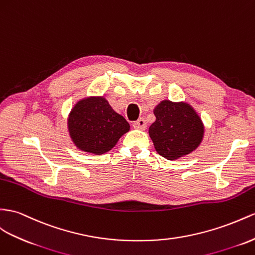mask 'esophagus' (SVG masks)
<instances>
[{
    "label": "esophagus",
    "instance_id": "34e87169",
    "mask_svg": "<svg viewBox=\"0 0 255 255\" xmlns=\"http://www.w3.org/2000/svg\"><path fill=\"white\" fill-rule=\"evenodd\" d=\"M133 127L134 128H136V129H141V130H144L145 128H146V122H145V120L144 119H139L138 121H135L133 124Z\"/></svg>",
    "mask_w": 255,
    "mask_h": 255
}]
</instances>
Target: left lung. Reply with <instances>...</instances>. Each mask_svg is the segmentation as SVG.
<instances>
[{
  "instance_id": "1",
  "label": "left lung",
  "mask_w": 255,
  "mask_h": 255,
  "mask_svg": "<svg viewBox=\"0 0 255 255\" xmlns=\"http://www.w3.org/2000/svg\"><path fill=\"white\" fill-rule=\"evenodd\" d=\"M154 114L156 121L149 126L148 133L162 157L179 159L199 146L205 127L190 104L164 100L154 109Z\"/></svg>"
}]
</instances>
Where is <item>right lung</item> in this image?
<instances>
[{
  "mask_svg": "<svg viewBox=\"0 0 255 255\" xmlns=\"http://www.w3.org/2000/svg\"><path fill=\"white\" fill-rule=\"evenodd\" d=\"M68 129L77 148L101 155L112 149L130 126L106 98L89 97L78 101L71 110Z\"/></svg>",
  "mask_w": 255,
  "mask_h": 255,
  "instance_id": "add662e5",
  "label": "right lung"
}]
</instances>
